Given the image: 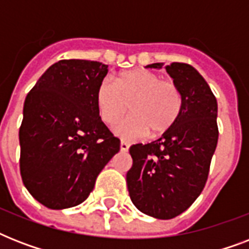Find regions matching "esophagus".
Returning a JSON list of instances; mask_svg holds the SVG:
<instances>
[{
	"label": "esophagus",
	"instance_id": "esophagus-1",
	"mask_svg": "<svg viewBox=\"0 0 249 249\" xmlns=\"http://www.w3.org/2000/svg\"><path fill=\"white\" fill-rule=\"evenodd\" d=\"M120 150H121V151H123V152L128 151V150H129V143H126V142H124V141H121Z\"/></svg>",
	"mask_w": 249,
	"mask_h": 249
}]
</instances>
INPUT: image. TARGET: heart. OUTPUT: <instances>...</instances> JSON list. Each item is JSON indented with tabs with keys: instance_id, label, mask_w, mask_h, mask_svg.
Returning <instances> with one entry per match:
<instances>
[{
	"instance_id": "heart-1",
	"label": "heart",
	"mask_w": 249,
	"mask_h": 249,
	"mask_svg": "<svg viewBox=\"0 0 249 249\" xmlns=\"http://www.w3.org/2000/svg\"><path fill=\"white\" fill-rule=\"evenodd\" d=\"M95 106L101 120L112 126L123 138H138L146 134L158 137L168 132L182 112L183 98L178 86L161 80L147 68H133L115 76L113 83L103 80L95 91Z\"/></svg>"
}]
</instances>
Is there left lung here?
<instances>
[{"mask_svg": "<svg viewBox=\"0 0 249 249\" xmlns=\"http://www.w3.org/2000/svg\"><path fill=\"white\" fill-rule=\"evenodd\" d=\"M165 70L182 93V112L161 138L129 148L133 165L126 173L133 204L159 220L177 217L196 200L218 140L217 101L207 81L190 64L174 62Z\"/></svg>", "mask_w": 249, "mask_h": 249, "instance_id": "obj_1", "label": "left lung"}]
</instances>
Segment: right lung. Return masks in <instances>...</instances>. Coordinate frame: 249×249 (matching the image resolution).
Here are the masks:
<instances>
[{"label": "right lung", "mask_w": 249, "mask_h": 249, "mask_svg": "<svg viewBox=\"0 0 249 249\" xmlns=\"http://www.w3.org/2000/svg\"><path fill=\"white\" fill-rule=\"evenodd\" d=\"M107 67L94 60H59L25 98L19 129L21 179L48 208L83 203L120 150V140L103 124L95 106Z\"/></svg>", "instance_id": "1"}]
</instances>
